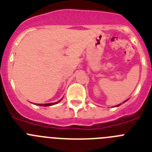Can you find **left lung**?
I'll return each instance as SVG.
<instances>
[{"label": "left lung", "mask_w": 152, "mask_h": 152, "mask_svg": "<svg viewBox=\"0 0 152 152\" xmlns=\"http://www.w3.org/2000/svg\"><path fill=\"white\" fill-rule=\"evenodd\" d=\"M119 105H120V104H119V105H117V106H116V107H118V106H119Z\"/></svg>", "instance_id": "8db88e82"}]
</instances>
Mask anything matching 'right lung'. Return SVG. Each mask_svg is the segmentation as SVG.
<instances>
[{"label":"right lung","mask_w":152,"mask_h":152,"mask_svg":"<svg viewBox=\"0 0 152 152\" xmlns=\"http://www.w3.org/2000/svg\"><path fill=\"white\" fill-rule=\"evenodd\" d=\"M61 100H59V101L58 102H56V103H45V104H39V106H42V107H49V106H52V105H54V104H56V103H58V102H60Z\"/></svg>","instance_id":"obj_1"}]
</instances>
